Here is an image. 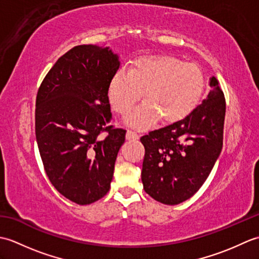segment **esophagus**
<instances>
[{
	"instance_id": "obj_1",
	"label": "esophagus",
	"mask_w": 259,
	"mask_h": 259,
	"mask_svg": "<svg viewBox=\"0 0 259 259\" xmlns=\"http://www.w3.org/2000/svg\"><path fill=\"white\" fill-rule=\"evenodd\" d=\"M125 138H126V140H137V139H139V135L136 134L135 131L128 130L125 134Z\"/></svg>"
}]
</instances>
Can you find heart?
Here are the masks:
<instances>
[{"label":"heart","mask_w":259,"mask_h":259,"mask_svg":"<svg viewBox=\"0 0 259 259\" xmlns=\"http://www.w3.org/2000/svg\"><path fill=\"white\" fill-rule=\"evenodd\" d=\"M206 88V75L200 67L172 56H150L137 59L129 72L118 70L108 87V99L120 115L128 114L144 92V104L126 117L138 129L148 128L160 119L176 123L195 111Z\"/></svg>","instance_id":"heart-1"}]
</instances>
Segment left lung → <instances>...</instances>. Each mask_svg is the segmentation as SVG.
<instances>
[{
	"label": "left lung",
	"mask_w": 259,
	"mask_h": 259,
	"mask_svg": "<svg viewBox=\"0 0 259 259\" xmlns=\"http://www.w3.org/2000/svg\"><path fill=\"white\" fill-rule=\"evenodd\" d=\"M211 90L186 119L141 137L144 189L164 205H178L200 189L223 149L226 101L212 76Z\"/></svg>",
	"instance_id": "obj_1"
}]
</instances>
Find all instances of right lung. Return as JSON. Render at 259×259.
<instances>
[{
    "mask_svg": "<svg viewBox=\"0 0 259 259\" xmlns=\"http://www.w3.org/2000/svg\"><path fill=\"white\" fill-rule=\"evenodd\" d=\"M120 67L109 47L78 46L60 58L38 88L35 136L46 172L78 205L107 195L125 130L110 125L108 87Z\"/></svg>",
    "mask_w": 259,
    "mask_h": 259,
    "instance_id": "1",
    "label": "right lung"
}]
</instances>
